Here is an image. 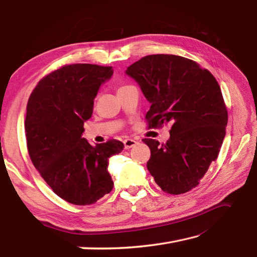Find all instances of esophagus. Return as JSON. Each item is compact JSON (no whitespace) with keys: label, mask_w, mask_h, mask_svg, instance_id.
<instances>
[{"label":"esophagus","mask_w":257,"mask_h":257,"mask_svg":"<svg viewBox=\"0 0 257 257\" xmlns=\"http://www.w3.org/2000/svg\"><path fill=\"white\" fill-rule=\"evenodd\" d=\"M123 144H124V147H125V149H130V148H133L134 146H136L137 145L138 143L136 142L135 139H125L124 142H123Z\"/></svg>","instance_id":"1"}]
</instances>
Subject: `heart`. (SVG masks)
Segmentation results:
<instances>
[{
  "label": "heart",
  "instance_id": "b5f03b06",
  "mask_svg": "<svg viewBox=\"0 0 257 257\" xmlns=\"http://www.w3.org/2000/svg\"><path fill=\"white\" fill-rule=\"evenodd\" d=\"M128 87H130V85H120V87L118 88V92L121 91V90H123V89H125V88H128Z\"/></svg>",
  "mask_w": 257,
  "mask_h": 257
}]
</instances>
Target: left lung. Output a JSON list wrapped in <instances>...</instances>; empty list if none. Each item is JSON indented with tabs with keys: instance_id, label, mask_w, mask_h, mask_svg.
<instances>
[{
	"instance_id": "obj_1",
	"label": "left lung",
	"mask_w": 257,
	"mask_h": 257,
	"mask_svg": "<svg viewBox=\"0 0 257 257\" xmlns=\"http://www.w3.org/2000/svg\"><path fill=\"white\" fill-rule=\"evenodd\" d=\"M150 103L149 127L172 125L167 144L143 139L150 149L149 173L164 192L179 195L196 187L217 158L227 125L219 84L193 60L147 55L125 70Z\"/></svg>"
}]
</instances>
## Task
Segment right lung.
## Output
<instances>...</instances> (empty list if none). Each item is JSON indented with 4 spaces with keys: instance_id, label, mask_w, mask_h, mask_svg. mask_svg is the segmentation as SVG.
<instances>
[{
    "instance_id": "1",
    "label": "right lung",
    "mask_w": 257,
    "mask_h": 257,
    "mask_svg": "<svg viewBox=\"0 0 257 257\" xmlns=\"http://www.w3.org/2000/svg\"><path fill=\"white\" fill-rule=\"evenodd\" d=\"M111 67L70 64L48 74L28 101L25 136L34 167L59 197L90 205L111 192L109 158L121 153L119 140L90 145L82 137L93 100L112 77Z\"/></svg>"
}]
</instances>
